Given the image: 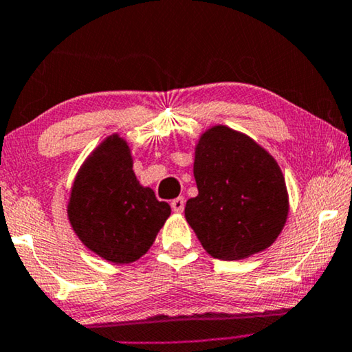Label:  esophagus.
Wrapping results in <instances>:
<instances>
[{
	"label": "esophagus",
	"instance_id": "obj_1",
	"mask_svg": "<svg viewBox=\"0 0 352 352\" xmlns=\"http://www.w3.org/2000/svg\"><path fill=\"white\" fill-rule=\"evenodd\" d=\"M184 205H186V201L182 197H177V198H175V200H171V210L175 212L184 211Z\"/></svg>",
	"mask_w": 352,
	"mask_h": 352
}]
</instances>
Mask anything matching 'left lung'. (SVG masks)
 Wrapping results in <instances>:
<instances>
[{"label": "left lung", "instance_id": "1", "mask_svg": "<svg viewBox=\"0 0 352 352\" xmlns=\"http://www.w3.org/2000/svg\"><path fill=\"white\" fill-rule=\"evenodd\" d=\"M193 177L198 195L186 203V221L210 256L241 261L276 241L289 214L286 179L251 136L208 129L195 144Z\"/></svg>", "mask_w": 352, "mask_h": 352}]
</instances>
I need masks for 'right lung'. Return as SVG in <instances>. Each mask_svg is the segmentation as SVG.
Here are the masks:
<instances>
[{
	"label": "right lung",
	"mask_w": 352,
	"mask_h": 352,
	"mask_svg": "<svg viewBox=\"0 0 352 352\" xmlns=\"http://www.w3.org/2000/svg\"><path fill=\"white\" fill-rule=\"evenodd\" d=\"M66 212L85 248L106 262L124 265L149 251L171 208L141 186L129 142L114 133L76 173Z\"/></svg>",
	"instance_id": "obj_1"
}]
</instances>
